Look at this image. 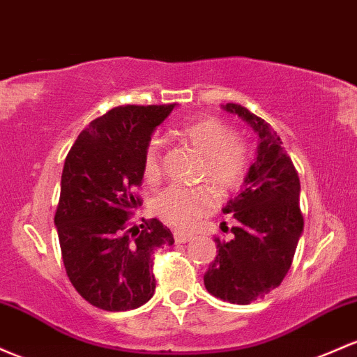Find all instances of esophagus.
Instances as JSON below:
<instances>
[{
	"label": "esophagus",
	"mask_w": 357,
	"mask_h": 357,
	"mask_svg": "<svg viewBox=\"0 0 357 357\" xmlns=\"http://www.w3.org/2000/svg\"><path fill=\"white\" fill-rule=\"evenodd\" d=\"M193 236L188 232H179V230H176L174 232V241L178 242V244H186V242H190Z\"/></svg>",
	"instance_id": "esophagus-1"
}]
</instances>
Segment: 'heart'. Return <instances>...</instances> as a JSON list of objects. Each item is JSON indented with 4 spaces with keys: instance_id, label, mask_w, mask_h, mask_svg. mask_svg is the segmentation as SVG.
Listing matches in <instances>:
<instances>
[{
    "instance_id": "1",
    "label": "heart",
    "mask_w": 357,
    "mask_h": 357,
    "mask_svg": "<svg viewBox=\"0 0 357 357\" xmlns=\"http://www.w3.org/2000/svg\"><path fill=\"white\" fill-rule=\"evenodd\" d=\"M183 144L202 155L198 178L206 179L218 195H229L244 183L250 166V147L244 137L232 134L222 120L202 116L183 123L176 132ZM142 172L152 183L160 176L159 144L144 149ZM217 205L210 186H167L152 198V211L172 227H191Z\"/></svg>"
}]
</instances>
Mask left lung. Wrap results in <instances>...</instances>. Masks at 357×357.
<instances>
[{
  "label": "left lung",
  "instance_id": "left-lung-1",
  "mask_svg": "<svg viewBox=\"0 0 357 357\" xmlns=\"http://www.w3.org/2000/svg\"><path fill=\"white\" fill-rule=\"evenodd\" d=\"M223 109L248 121L259 135V146L244 190L223 208L237 220L230 229L234 236L230 241L215 237L217 257L203 280L217 298L249 305L280 287L291 268L303 232L300 178L268 121L236 103L223 105Z\"/></svg>",
  "mask_w": 357,
  "mask_h": 357
}]
</instances>
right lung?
<instances>
[{"instance_id": "obj_1", "label": "right lung", "mask_w": 357, "mask_h": 357, "mask_svg": "<svg viewBox=\"0 0 357 357\" xmlns=\"http://www.w3.org/2000/svg\"><path fill=\"white\" fill-rule=\"evenodd\" d=\"M172 105H125L98 116L77 135L66 158L54 223L66 273L93 307L125 312L142 307L155 291L152 254L172 245L158 218L137 225L142 199V155L152 132Z\"/></svg>"}]
</instances>
